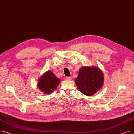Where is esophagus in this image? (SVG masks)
<instances>
[{"mask_svg":"<svg viewBox=\"0 0 134 134\" xmlns=\"http://www.w3.org/2000/svg\"><path fill=\"white\" fill-rule=\"evenodd\" d=\"M66 79L68 80H71L72 79V76H66Z\"/></svg>","mask_w":134,"mask_h":134,"instance_id":"obj_1","label":"esophagus"}]
</instances>
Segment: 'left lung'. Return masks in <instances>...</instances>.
I'll use <instances>...</instances> for the list:
<instances>
[{
    "label": "left lung",
    "mask_w": 134,
    "mask_h": 134,
    "mask_svg": "<svg viewBox=\"0 0 134 134\" xmlns=\"http://www.w3.org/2000/svg\"><path fill=\"white\" fill-rule=\"evenodd\" d=\"M75 82L82 93L88 96H92L102 87L104 75L97 67H83L79 69Z\"/></svg>",
    "instance_id": "left-lung-1"
}]
</instances>
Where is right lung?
Wrapping results in <instances>:
<instances>
[{
	"label": "right lung",
	"instance_id": "right-lung-1",
	"mask_svg": "<svg viewBox=\"0 0 134 134\" xmlns=\"http://www.w3.org/2000/svg\"><path fill=\"white\" fill-rule=\"evenodd\" d=\"M60 80L51 71L42 75L38 83V87L45 94H50L57 88Z\"/></svg>",
	"mask_w": 134,
	"mask_h": 134
}]
</instances>
